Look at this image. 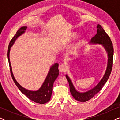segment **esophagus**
Segmentation results:
<instances>
[{
	"label": "esophagus",
	"mask_w": 120,
	"mask_h": 120,
	"mask_svg": "<svg viewBox=\"0 0 120 120\" xmlns=\"http://www.w3.org/2000/svg\"><path fill=\"white\" fill-rule=\"evenodd\" d=\"M58 69L60 72H64L66 70V66L64 64H60L59 65Z\"/></svg>",
	"instance_id": "esophagus-1"
}]
</instances>
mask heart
<instances>
[{
    "mask_svg": "<svg viewBox=\"0 0 120 120\" xmlns=\"http://www.w3.org/2000/svg\"><path fill=\"white\" fill-rule=\"evenodd\" d=\"M75 37V34H73V35H72V37ZM80 44V41L79 40L77 42H75V44H74L73 45L71 46V49L73 50H75L76 49L78 48V47L79 46Z\"/></svg>",
    "mask_w": 120,
    "mask_h": 120,
    "instance_id": "1",
    "label": "heart"
}]
</instances>
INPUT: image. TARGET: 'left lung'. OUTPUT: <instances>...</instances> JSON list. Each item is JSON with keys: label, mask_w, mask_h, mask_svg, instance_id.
I'll use <instances>...</instances> for the list:
<instances>
[{"label": "left lung", "mask_w": 120, "mask_h": 120, "mask_svg": "<svg viewBox=\"0 0 120 120\" xmlns=\"http://www.w3.org/2000/svg\"><path fill=\"white\" fill-rule=\"evenodd\" d=\"M90 43L92 44H101L104 47L108 54V57L107 67L104 76L94 88L85 92H80L77 91L74 86L73 82L68 75L67 74L65 75L69 84L70 92L71 95L75 99L81 102H85L89 101L101 91L109 79L112 68L113 56H114V48H113L112 43L110 37L99 24H98L97 27V34L91 39Z\"/></svg>", "instance_id": "obj_1"}]
</instances>
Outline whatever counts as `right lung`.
<instances>
[{"mask_svg": "<svg viewBox=\"0 0 120 120\" xmlns=\"http://www.w3.org/2000/svg\"><path fill=\"white\" fill-rule=\"evenodd\" d=\"M27 27H22L20 28L17 30V32H16L15 35L12 38V39H11L9 43L8 51V60H9L11 75L15 83L23 94H24L29 99L34 101V102L42 104H45V103L48 102L51 99L52 93V88H53V83L59 75L58 63H55L52 65L50 69V70H49L48 74H47L45 81L42 83V86L38 91H35L28 90L23 87L22 86H21L15 79L14 74H13L12 71V68H11L10 60L9 58L10 48L13 45V44H14L15 41L17 39V38L25 32L26 30L27 29Z\"/></svg>", "mask_w": 120, "mask_h": 120, "instance_id": "obj_1", "label": "right lung"}]
</instances>
